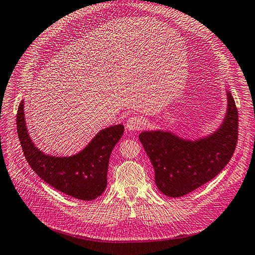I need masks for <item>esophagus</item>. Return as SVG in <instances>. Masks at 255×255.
<instances>
[{
	"mask_svg": "<svg viewBox=\"0 0 255 255\" xmlns=\"http://www.w3.org/2000/svg\"><path fill=\"white\" fill-rule=\"evenodd\" d=\"M145 126V119L138 116H132L131 118L128 119L126 127L128 131H138Z\"/></svg>",
	"mask_w": 255,
	"mask_h": 255,
	"instance_id": "obj_1",
	"label": "esophagus"
}]
</instances>
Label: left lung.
I'll use <instances>...</instances> for the list:
<instances>
[{
  "mask_svg": "<svg viewBox=\"0 0 255 255\" xmlns=\"http://www.w3.org/2000/svg\"><path fill=\"white\" fill-rule=\"evenodd\" d=\"M228 108L216 132L196 140L171 132L145 131L139 134L155 169V182L161 193L183 196L207 183L223 170L233 157L238 140V109L227 90Z\"/></svg>",
  "mask_w": 255,
  "mask_h": 255,
  "instance_id": "1",
  "label": "left lung"
}]
</instances>
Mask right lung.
Returning a JSON list of instances; mask_svg holds the SVG:
<instances>
[{"label": "right lung", "mask_w": 255, "mask_h": 255, "mask_svg": "<svg viewBox=\"0 0 255 255\" xmlns=\"http://www.w3.org/2000/svg\"><path fill=\"white\" fill-rule=\"evenodd\" d=\"M16 124L27 162L49 185L82 201L95 200L104 193L111 151L124 132L122 124L101 129L82 151L70 157L46 155L32 143L26 128L24 100L17 110Z\"/></svg>", "instance_id": "add662e5"}]
</instances>
